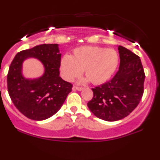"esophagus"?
<instances>
[{
	"instance_id": "obj_1",
	"label": "esophagus",
	"mask_w": 160,
	"mask_h": 160,
	"mask_svg": "<svg viewBox=\"0 0 160 160\" xmlns=\"http://www.w3.org/2000/svg\"><path fill=\"white\" fill-rule=\"evenodd\" d=\"M82 87H80V86H74L73 87V90H78V91H81L82 89Z\"/></svg>"
}]
</instances>
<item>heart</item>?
Segmentation results:
<instances>
[{
  "mask_svg": "<svg viewBox=\"0 0 160 160\" xmlns=\"http://www.w3.org/2000/svg\"><path fill=\"white\" fill-rule=\"evenodd\" d=\"M119 57L116 51L95 46H82L76 48L73 56L65 54L60 62L62 77L72 81L84 70L86 76L94 84L108 80L118 67Z\"/></svg>",
  "mask_w": 160,
  "mask_h": 160,
  "instance_id": "b5f03b06",
  "label": "heart"
}]
</instances>
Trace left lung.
Masks as SVG:
<instances>
[{
  "label": "left lung",
  "mask_w": 160,
  "mask_h": 160,
  "mask_svg": "<svg viewBox=\"0 0 160 160\" xmlns=\"http://www.w3.org/2000/svg\"><path fill=\"white\" fill-rule=\"evenodd\" d=\"M120 65L110 80L92 88L93 98L88 102L98 118L115 122L127 117L136 108L144 93L145 74L139 57L119 46Z\"/></svg>",
  "instance_id": "left-lung-1"
}]
</instances>
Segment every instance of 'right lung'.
<instances>
[{
	"label": "right lung",
	"instance_id": "add662e5",
	"mask_svg": "<svg viewBox=\"0 0 160 160\" xmlns=\"http://www.w3.org/2000/svg\"><path fill=\"white\" fill-rule=\"evenodd\" d=\"M28 57L40 59L45 74L38 79L28 80L21 75L22 61ZM61 53L57 44H43L18 52L7 74V88L13 104L27 118L45 120L60 109L73 85L59 77Z\"/></svg>",
	"mask_w": 160,
	"mask_h": 160
}]
</instances>
